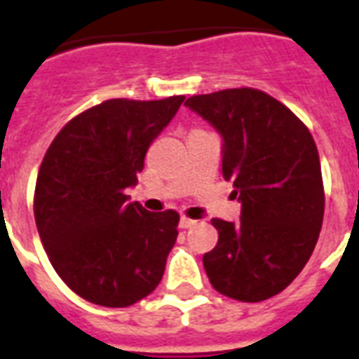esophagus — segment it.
I'll return each instance as SVG.
<instances>
[{
	"instance_id": "1",
	"label": "esophagus",
	"mask_w": 359,
	"mask_h": 359,
	"mask_svg": "<svg viewBox=\"0 0 359 359\" xmlns=\"http://www.w3.org/2000/svg\"><path fill=\"white\" fill-rule=\"evenodd\" d=\"M194 225H197V219L180 218V222H179V227H180V229H191Z\"/></svg>"
}]
</instances>
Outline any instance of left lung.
I'll list each match as a JSON object with an SVG mask.
<instances>
[{"mask_svg": "<svg viewBox=\"0 0 359 359\" xmlns=\"http://www.w3.org/2000/svg\"><path fill=\"white\" fill-rule=\"evenodd\" d=\"M184 106L222 137V171L240 219H212L218 244L203 266L218 292L240 302L278 294L309 261L324 216L313 135L289 108L257 89L197 95Z\"/></svg>", "mask_w": 359, "mask_h": 359, "instance_id": "1", "label": "left lung"}]
</instances>
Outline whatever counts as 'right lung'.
<instances>
[{
	"label": "right lung",
	"instance_id": "obj_1",
	"mask_svg": "<svg viewBox=\"0 0 359 359\" xmlns=\"http://www.w3.org/2000/svg\"><path fill=\"white\" fill-rule=\"evenodd\" d=\"M182 102L106 100L65 124L44 154L36 229L59 278L83 300L128 307L162 281L179 214L149 212L126 190Z\"/></svg>",
	"mask_w": 359,
	"mask_h": 359
}]
</instances>
